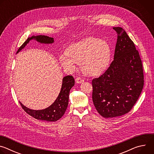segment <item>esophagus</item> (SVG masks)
Segmentation results:
<instances>
[{"instance_id":"34e87169","label":"esophagus","mask_w":154,"mask_h":154,"mask_svg":"<svg viewBox=\"0 0 154 154\" xmlns=\"http://www.w3.org/2000/svg\"><path fill=\"white\" fill-rule=\"evenodd\" d=\"M75 82H76L77 83H81L82 82H83V80L81 77H77L76 78V79H75Z\"/></svg>"}]
</instances>
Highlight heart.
Returning <instances> with one entry per match:
<instances>
[{"label":"heart","mask_w":154,"mask_h":154,"mask_svg":"<svg viewBox=\"0 0 154 154\" xmlns=\"http://www.w3.org/2000/svg\"><path fill=\"white\" fill-rule=\"evenodd\" d=\"M110 48L103 41L87 38L70 45L67 52L59 55V62L66 70L74 71L80 64L86 75L96 76L105 69L110 58Z\"/></svg>","instance_id":"b5f03b06"}]
</instances>
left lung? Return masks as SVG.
Instances as JSON below:
<instances>
[{
	"mask_svg": "<svg viewBox=\"0 0 154 154\" xmlns=\"http://www.w3.org/2000/svg\"><path fill=\"white\" fill-rule=\"evenodd\" d=\"M113 29L118 34L114 60L104 74L92 80L94 106L105 118L129 112L144 86L142 62L134 42L122 28Z\"/></svg>",
	"mask_w": 154,
	"mask_h": 154,
	"instance_id": "1",
	"label": "left lung"
}]
</instances>
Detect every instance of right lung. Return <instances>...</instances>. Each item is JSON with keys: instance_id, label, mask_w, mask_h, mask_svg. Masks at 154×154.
<instances>
[{"instance_id": "right-lung-1", "label": "right lung", "mask_w": 154, "mask_h": 154, "mask_svg": "<svg viewBox=\"0 0 154 154\" xmlns=\"http://www.w3.org/2000/svg\"><path fill=\"white\" fill-rule=\"evenodd\" d=\"M33 39L36 40L41 44H52L54 42V38L48 36H32V37L28 38L23 43V45L19 48L17 54L24 49L30 41ZM74 84L75 81L72 75L64 77L63 79L61 90L57 98L51 105L45 109L35 110V109H32L26 107L19 101L20 104L27 114L36 119L48 122L57 121L63 116L66 110L69 102V92Z\"/></svg>"}]
</instances>
